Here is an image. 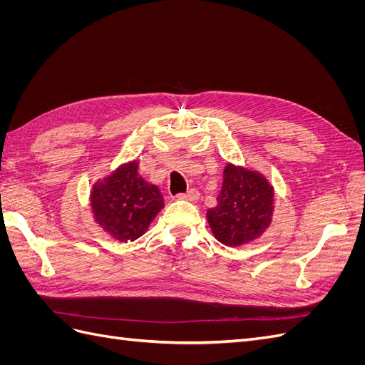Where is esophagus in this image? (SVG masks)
<instances>
[{
    "mask_svg": "<svg viewBox=\"0 0 365 365\" xmlns=\"http://www.w3.org/2000/svg\"><path fill=\"white\" fill-rule=\"evenodd\" d=\"M178 200H184V201H197V197H200V192L196 189H190L187 193H180L176 195Z\"/></svg>",
    "mask_w": 365,
    "mask_h": 365,
    "instance_id": "esophagus-1",
    "label": "esophagus"
}]
</instances>
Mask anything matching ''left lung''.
Segmentation results:
<instances>
[{"label": "left lung", "mask_w": 365, "mask_h": 365, "mask_svg": "<svg viewBox=\"0 0 365 365\" xmlns=\"http://www.w3.org/2000/svg\"><path fill=\"white\" fill-rule=\"evenodd\" d=\"M217 204L207 210L213 236L227 247H244L263 236L274 216V187L256 169L227 163Z\"/></svg>", "instance_id": "left-lung-1"}]
</instances>
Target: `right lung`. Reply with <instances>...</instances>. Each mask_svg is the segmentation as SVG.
<instances>
[{"instance_id": "1", "label": "right lung", "mask_w": 365, "mask_h": 365, "mask_svg": "<svg viewBox=\"0 0 365 365\" xmlns=\"http://www.w3.org/2000/svg\"><path fill=\"white\" fill-rule=\"evenodd\" d=\"M138 160L120 164L90 192L94 222L118 242H134L164 208L158 187L138 173Z\"/></svg>"}]
</instances>
